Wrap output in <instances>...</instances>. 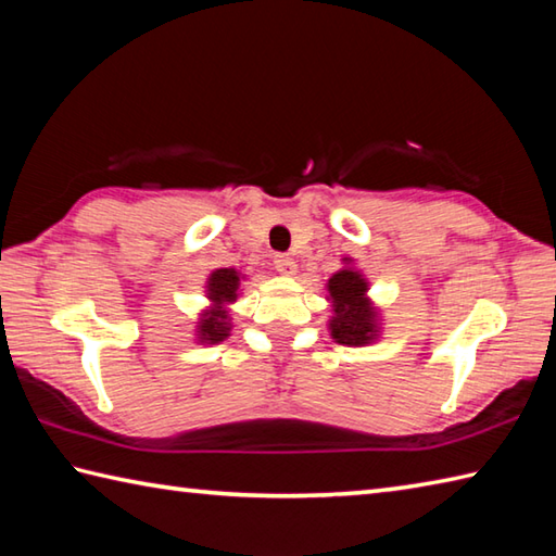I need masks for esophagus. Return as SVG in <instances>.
<instances>
[{
    "label": "esophagus",
    "instance_id": "obj_1",
    "mask_svg": "<svg viewBox=\"0 0 556 556\" xmlns=\"http://www.w3.org/2000/svg\"><path fill=\"white\" fill-rule=\"evenodd\" d=\"M275 269L279 271V275L291 277V275H296V263H293L291 255L279 253V255H275Z\"/></svg>",
    "mask_w": 556,
    "mask_h": 556
}]
</instances>
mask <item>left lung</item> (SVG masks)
Here are the masks:
<instances>
[{
	"label": "left lung",
	"mask_w": 556,
	"mask_h": 556,
	"mask_svg": "<svg viewBox=\"0 0 556 556\" xmlns=\"http://www.w3.org/2000/svg\"><path fill=\"white\" fill-rule=\"evenodd\" d=\"M346 267L339 269L337 275L329 277L327 291L332 301V320H329V332L337 344L344 346H365L377 339V311L368 299V279L358 269L351 267V257Z\"/></svg>",
	"instance_id": "obj_1"
}]
</instances>
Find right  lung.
Here are the masks:
<instances>
[{
    "label": "right lung",
    "mask_w": 556,
    "mask_h": 556,
    "mask_svg": "<svg viewBox=\"0 0 556 556\" xmlns=\"http://www.w3.org/2000/svg\"><path fill=\"white\" fill-rule=\"evenodd\" d=\"M241 271H236L233 267H222L215 269L207 277V299H210V308L203 313L198 323V341L200 344H219L229 337L231 332V323H229V311L227 305L239 299L241 291Z\"/></svg>",
    "instance_id": "obj_1"
}]
</instances>
